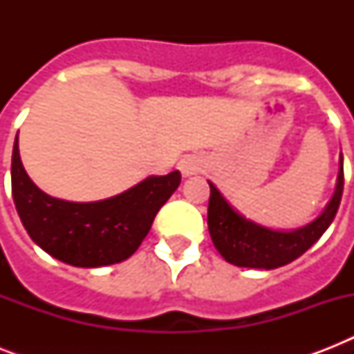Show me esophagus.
Segmentation results:
<instances>
[{"label":"esophagus","instance_id":"34e87169","mask_svg":"<svg viewBox=\"0 0 354 354\" xmlns=\"http://www.w3.org/2000/svg\"><path fill=\"white\" fill-rule=\"evenodd\" d=\"M178 169L183 176H193L202 169V161L196 156H183L182 160L178 161Z\"/></svg>","mask_w":354,"mask_h":354}]
</instances>
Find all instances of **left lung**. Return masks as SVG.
I'll use <instances>...</instances> for the list:
<instances>
[{"label": "left lung", "instance_id": "obj_1", "mask_svg": "<svg viewBox=\"0 0 354 354\" xmlns=\"http://www.w3.org/2000/svg\"><path fill=\"white\" fill-rule=\"evenodd\" d=\"M209 187L207 227L222 257L227 263L246 268H279L307 252L335 221L344 193V158L340 160L338 183L329 205L316 221L294 232H274L246 221L227 204L213 183Z\"/></svg>", "mask_w": 354, "mask_h": 354}]
</instances>
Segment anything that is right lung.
<instances>
[{"mask_svg":"<svg viewBox=\"0 0 354 354\" xmlns=\"http://www.w3.org/2000/svg\"><path fill=\"white\" fill-rule=\"evenodd\" d=\"M10 178L16 211L30 239L62 263L97 268L121 263L138 250L182 174L150 176L101 202H66L40 191L27 176L16 138Z\"/></svg>","mask_w":354,"mask_h":354,"instance_id":"1","label":"right lung"}]
</instances>
